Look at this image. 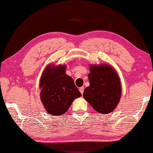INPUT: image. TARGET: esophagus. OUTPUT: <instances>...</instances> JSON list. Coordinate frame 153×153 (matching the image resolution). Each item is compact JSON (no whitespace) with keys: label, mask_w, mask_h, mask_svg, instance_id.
Segmentation results:
<instances>
[{"label":"esophagus","mask_w":153,"mask_h":153,"mask_svg":"<svg viewBox=\"0 0 153 153\" xmlns=\"http://www.w3.org/2000/svg\"><path fill=\"white\" fill-rule=\"evenodd\" d=\"M79 92H80L81 93V94H82L84 93V87H80V88H79Z\"/></svg>","instance_id":"34e87169"}]
</instances>
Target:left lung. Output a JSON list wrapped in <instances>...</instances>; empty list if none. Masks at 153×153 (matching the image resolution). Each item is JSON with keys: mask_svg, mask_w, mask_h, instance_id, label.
Segmentation results:
<instances>
[{"mask_svg": "<svg viewBox=\"0 0 153 153\" xmlns=\"http://www.w3.org/2000/svg\"><path fill=\"white\" fill-rule=\"evenodd\" d=\"M88 74L89 86L83 97L97 112L109 114L119 103L122 86L116 70L108 64L91 65Z\"/></svg>", "mask_w": 153, "mask_h": 153, "instance_id": "1", "label": "left lung"}]
</instances>
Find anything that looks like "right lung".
<instances>
[{
    "label": "right lung",
    "instance_id": "add662e5",
    "mask_svg": "<svg viewBox=\"0 0 153 153\" xmlns=\"http://www.w3.org/2000/svg\"><path fill=\"white\" fill-rule=\"evenodd\" d=\"M66 65L49 64L43 71L39 82L40 99L49 114L62 115L74 99L81 97L71 77L66 74Z\"/></svg>",
    "mask_w": 153,
    "mask_h": 153
}]
</instances>
